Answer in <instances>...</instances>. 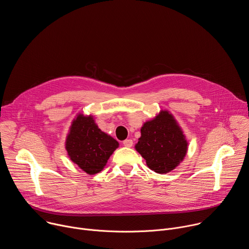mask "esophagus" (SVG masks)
Instances as JSON below:
<instances>
[{
    "mask_svg": "<svg viewBox=\"0 0 249 249\" xmlns=\"http://www.w3.org/2000/svg\"><path fill=\"white\" fill-rule=\"evenodd\" d=\"M123 146L127 147V148H131L133 146V141L130 139H127L125 141H123Z\"/></svg>",
    "mask_w": 249,
    "mask_h": 249,
    "instance_id": "1",
    "label": "esophagus"
}]
</instances>
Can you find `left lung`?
<instances>
[{
  "label": "left lung",
  "mask_w": 249,
  "mask_h": 249,
  "mask_svg": "<svg viewBox=\"0 0 249 249\" xmlns=\"http://www.w3.org/2000/svg\"><path fill=\"white\" fill-rule=\"evenodd\" d=\"M187 141L176 121L167 111H161L141 129L137 152L157 173H167L184 159Z\"/></svg>",
  "instance_id": "8db88e82"
}]
</instances>
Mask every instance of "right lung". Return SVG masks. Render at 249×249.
Here are the masks:
<instances>
[{
	"instance_id": "obj_1",
	"label": "right lung",
	"mask_w": 249,
	"mask_h": 249,
	"mask_svg": "<svg viewBox=\"0 0 249 249\" xmlns=\"http://www.w3.org/2000/svg\"><path fill=\"white\" fill-rule=\"evenodd\" d=\"M118 146V142L103 133L91 116L83 114L73 121L66 141L70 159L88 174L101 171Z\"/></svg>"
}]
</instances>
